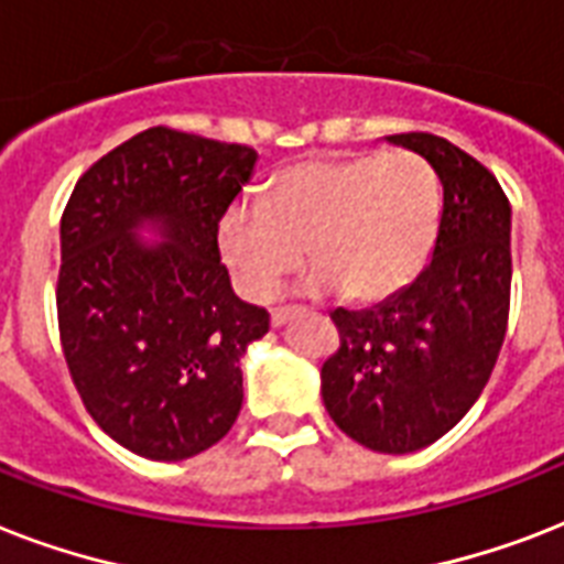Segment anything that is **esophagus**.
Returning <instances> with one entry per match:
<instances>
[{
  "mask_svg": "<svg viewBox=\"0 0 564 564\" xmlns=\"http://www.w3.org/2000/svg\"><path fill=\"white\" fill-rule=\"evenodd\" d=\"M295 310H299V307H274L272 310V325L281 327L283 322H286V318H290L292 313H295Z\"/></svg>",
  "mask_w": 564,
  "mask_h": 564,
  "instance_id": "1",
  "label": "esophagus"
}]
</instances>
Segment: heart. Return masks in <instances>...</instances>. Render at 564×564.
<instances>
[{"label": "heart", "instance_id": "b5f03b06", "mask_svg": "<svg viewBox=\"0 0 564 564\" xmlns=\"http://www.w3.org/2000/svg\"><path fill=\"white\" fill-rule=\"evenodd\" d=\"M436 172L415 152H366L307 161L278 172L263 204H234L219 221V248L239 292L269 301L310 257L313 290L380 301L424 269L436 242Z\"/></svg>", "mask_w": 564, "mask_h": 564}]
</instances>
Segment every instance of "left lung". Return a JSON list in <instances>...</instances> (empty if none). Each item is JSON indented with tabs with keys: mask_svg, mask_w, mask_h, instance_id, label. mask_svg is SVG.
Segmentation results:
<instances>
[{
	"mask_svg": "<svg viewBox=\"0 0 564 564\" xmlns=\"http://www.w3.org/2000/svg\"><path fill=\"white\" fill-rule=\"evenodd\" d=\"M442 181L424 272L371 310L336 307L339 348L322 366L336 427L377 454L433 445L489 383L509 325L512 207L498 178L445 137L392 134Z\"/></svg>",
	"mask_w": 564,
	"mask_h": 564,
	"instance_id": "8db88e82",
	"label": "left lung"
}]
</instances>
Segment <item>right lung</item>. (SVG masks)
I'll list each match as a JSON object with an SVG mask.
<instances>
[{
    "label": "right lung",
    "instance_id": "obj_1",
    "mask_svg": "<svg viewBox=\"0 0 564 564\" xmlns=\"http://www.w3.org/2000/svg\"><path fill=\"white\" fill-rule=\"evenodd\" d=\"M251 145L158 126L101 154L61 216L57 334L84 410L145 459H187L242 406L239 360L269 330L219 260V221L254 170ZM158 220L170 243L130 230Z\"/></svg>",
    "mask_w": 564,
    "mask_h": 564
}]
</instances>
